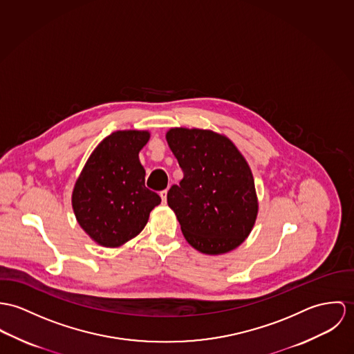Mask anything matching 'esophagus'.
Here are the masks:
<instances>
[{
  "label": "esophagus",
  "instance_id": "esophagus-1",
  "mask_svg": "<svg viewBox=\"0 0 354 354\" xmlns=\"http://www.w3.org/2000/svg\"><path fill=\"white\" fill-rule=\"evenodd\" d=\"M160 196H161L162 203H167V190H162V192L160 193Z\"/></svg>",
  "mask_w": 354,
  "mask_h": 354
}]
</instances>
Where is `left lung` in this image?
<instances>
[{
	"label": "left lung",
	"mask_w": 354,
	"mask_h": 354,
	"mask_svg": "<svg viewBox=\"0 0 354 354\" xmlns=\"http://www.w3.org/2000/svg\"><path fill=\"white\" fill-rule=\"evenodd\" d=\"M165 140L183 171L167 202L185 239L206 255L235 250L251 234L259 209L247 160L213 130L172 127Z\"/></svg>",
	"instance_id": "obj_1"
}]
</instances>
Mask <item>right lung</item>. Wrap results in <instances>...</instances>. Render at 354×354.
Wrapping results in <instances>:
<instances>
[{
  "mask_svg": "<svg viewBox=\"0 0 354 354\" xmlns=\"http://www.w3.org/2000/svg\"><path fill=\"white\" fill-rule=\"evenodd\" d=\"M148 130H118L93 149L80 172L72 206L84 232L95 243L117 248L138 235L161 198L145 187L140 151Z\"/></svg>",
  "mask_w": 354,
  "mask_h": 354,
  "instance_id": "add662e5",
  "label": "right lung"
}]
</instances>
